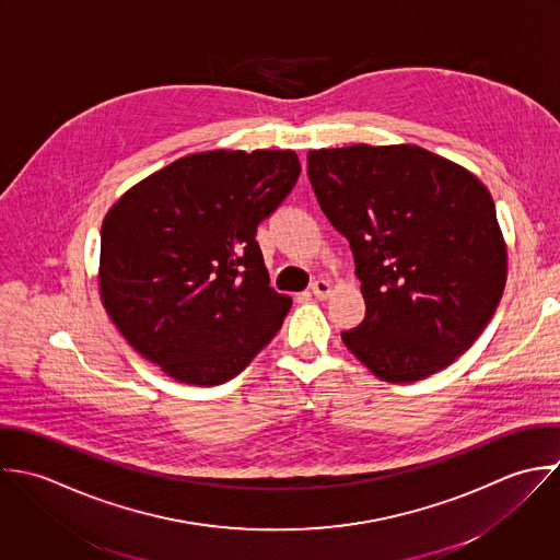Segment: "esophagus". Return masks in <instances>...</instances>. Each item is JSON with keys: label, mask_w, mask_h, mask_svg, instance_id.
I'll list each match as a JSON object with an SVG mask.
<instances>
[{"label": "esophagus", "mask_w": 560, "mask_h": 560, "mask_svg": "<svg viewBox=\"0 0 560 560\" xmlns=\"http://www.w3.org/2000/svg\"><path fill=\"white\" fill-rule=\"evenodd\" d=\"M311 291H313V295H315L317 300H326V298L330 295V291H332V284H330L328 280H315V282L311 284Z\"/></svg>", "instance_id": "1"}]
</instances>
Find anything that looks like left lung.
Here are the masks:
<instances>
[{
	"label": "left lung",
	"mask_w": 560,
	"mask_h": 560,
	"mask_svg": "<svg viewBox=\"0 0 560 560\" xmlns=\"http://www.w3.org/2000/svg\"><path fill=\"white\" fill-rule=\"evenodd\" d=\"M308 178L350 241L365 319L341 335L380 380L441 372L491 322L506 284V245L487 187L417 145L308 152Z\"/></svg>",
	"instance_id": "8db88e82"
}]
</instances>
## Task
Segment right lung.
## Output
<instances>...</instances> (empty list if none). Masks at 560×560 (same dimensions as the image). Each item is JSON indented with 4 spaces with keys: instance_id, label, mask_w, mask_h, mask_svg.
Listing matches in <instances>:
<instances>
[{
    "instance_id": "1",
    "label": "right lung",
    "mask_w": 560,
    "mask_h": 560,
    "mask_svg": "<svg viewBox=\"0 0 560 560\" xmlns=\"http://www.w3.org/2000/svg\"><path fill=\"white\" fill-rule=\"evenodd\" d=\"M291 150L201 152L126 190L102 223L100 293L126 341L185 384L243 372L291 298L269 287L256 228L295 187Z\"/></svg>"
}]
</instances>
